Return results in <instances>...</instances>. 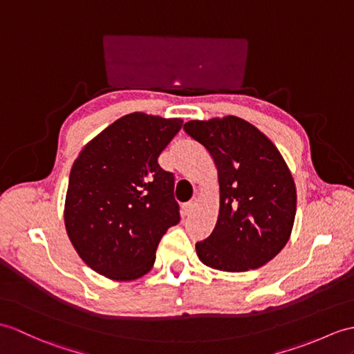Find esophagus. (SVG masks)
Masks as SVG:
<instances>
[{"mask_svg":"<svg viewBox=\"0 0 354 354\" xmlns=\"http://www.w3.org/2000/svg\"><path fill=\"white\" fill-rule=\"evenodd\" d=\"M197 207V199L194 197V199H192L190 202H187L184 205V214H190V212Z\"/></svg>","mask_w":354,"mask_h":354,"instance_id":"obj_1","label":"esophagus"}]
</instances>
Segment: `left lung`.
Listing matches in <instances>:
<instances>
[{"mask_svg":"<svg viewBox=\"0 0 354 354\" xmlns=\"http://www.w3.org/2000/svg\"><path fill=\"white\" fill-rule=\"evenodd\" d=\"M184 131L214 160L220 211L214 231L196 243L216 270L248 271L273 259L288 243L295 218L294 179L277 147L240 118L190 120Z\"/></svg>","mask_w":354,"mask_h":354,"instance_id":"left-lung-1","label":"left lung"}]
</instances>
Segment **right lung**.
<instances>
[{"mask_svg":"<svg viewBox=\"0 0 354 354\" xmlns=\"http://www.w3.org/2000/svg\"><path fill=\"white\" fill-rule=\"evenodd\" d=\"M180 119L131 113L118 119L75 160L64 225L86 264L114 281L149 271L167 229L179 223L175 176L158 164Z\"/></svg>","mask_w":354,"mask_h":354,"instance_id":"obj_1","label":"right lung"}]
</instances>
